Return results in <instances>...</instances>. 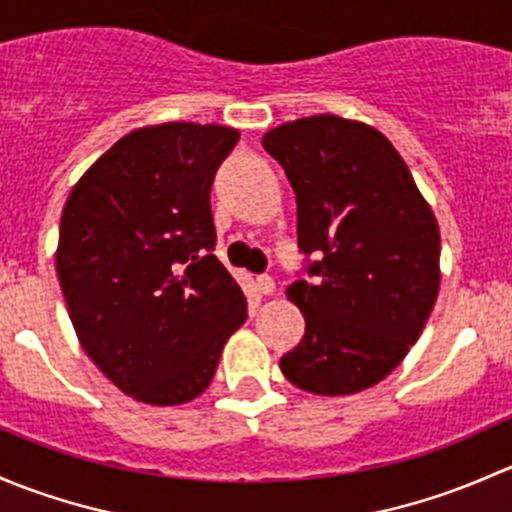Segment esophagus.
<instances>
[{"mask_svg":"<svg viewBox=\"0 0 512 512\" xmlns=\"http://www.w3.org/2000/svg\"><path fill=\"white\" fill-rule=\"evenodd\" d=\"M257 289H260L262 294H275L277 285L270 275H262V277H257Z\"/></svg>","mask_w":512,"mask_h":512,"instance_id":"34e87169","label":"esophagus"}]
</instances>
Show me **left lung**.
Masks as SVG:
<instances>
[{"mask_svg":"<svg viewBox=\"0 0 512 512\" xmlns=\"http://www.w3.org/2000/svg\"><path fill=\"white\" fill-rule=\"evenodd\" d=\"M262 146L297 195L309 280L287 287L304 337L280 359L297 389L347 396L379 384L421 337L441 285L431 205L389 138L322 113L282 123Z\"/></svg>","mask_w":512,"mask_h":512,"instance_id":"1","label":"left lung"}]
</instances>
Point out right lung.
Listing matches in <instances>:
<instances>
[{"label":"right lung","instance_id":"1","mask_svg":"<svg viewBox=\"0 0 512 512\" xmlns=\"http://www.w3.org/2000/svg\"><path fill=\"white\" fill-rule=\"evenodd\" d=\"M237 141L215 123L138 128L81 175L61 213L56 272L76 337L143 404L203 394L247 319L245 294L213 255L210 210Z\"/></svg>","mask_w":512,"mask_h":512}]
</instances>
